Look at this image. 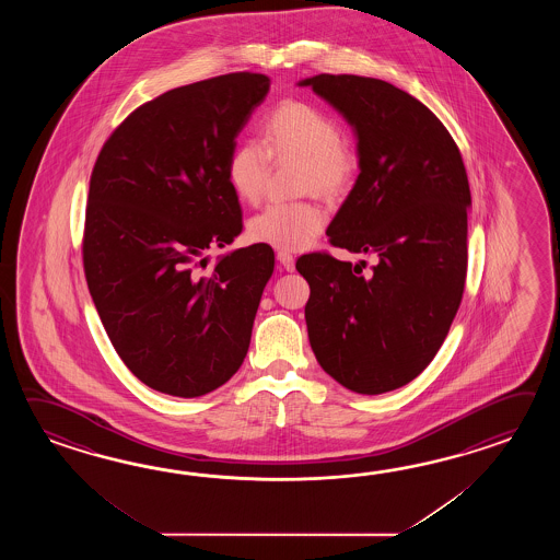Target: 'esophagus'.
Returning a JSON list of instances; mask_svg holds the SVG:
<instances>
[{"instance_id":"34e87169","label":"esophagus","mask_w":560,"mask_h":560,"mask_svg":"<svg viewBox=\"0 0 560 560\" xmlns=\"http://www.w3.org/2000/svg\"><path fill=\"white\" fill-rule=\"evenodd\" d=\"M278 262L282 264L284 266V270H288V272H292L294 270V266H296V260H294V256L290 254V252H278Z\"/></svg>"}]
</instances>
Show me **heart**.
I'll list each match as a JSON object with an SVG mask.
<instances>
[{"instance_id":"obj_1","label":"heart","mask_w":560,"mask_h":560,"mask_svg":"<svg viewBox=\"0 0 560 560\" xmlns=\"http://www.w3.org/2000/svg\"><path fill=\"white\" fill-rule=\"evenodd\" d=\"M270 158L302 160V190L334 198L350 186L354 155L336 119L312 104L288 100L264 121L262 143L240 142L228 155L226 178L240 202L256 203L262 196ZM326 214L314 202H275L254 215L248 234L276 250L308 248L320 236Z\"/></svg>"}]
</instances>
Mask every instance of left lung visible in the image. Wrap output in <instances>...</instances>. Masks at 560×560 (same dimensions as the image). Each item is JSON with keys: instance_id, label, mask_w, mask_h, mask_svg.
<instances>
[{"instance_id": "1", "label": "left lung", "mask_w": 560, "mask_h": 560, "mask_svg": "<svg viewBox=\"0 0 560 560\" xmlns=\"http://www.w3.org/2000/svg\"><path fill=\"white\" fill-rule=\"evenodd\" d=\"M310 85L358 140L354 188L330 244L376 254L369 278L326 252L302 256L310 346L358 394L415 381L436 357L465 292L470 188L453 136L429 107L376 78L320 73Z\"/></svg>"}]
</instances>
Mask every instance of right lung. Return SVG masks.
Segmentation results:
<instances>
[{
	"mask_svg": "<svg viewBox=\"0 0 560 560\" xmlns=\"http://www.w3.org/2000/svg\"><path fill=\"white\" fill-rule=\"evenodd\" d=\"M270 90L264 73H226L131 112L95 160L84 272L100 320L136 378L196 398L238 372L275 252L218 258L242 232L228 155Z\"/></svg>",
	"mask_w": 560,
	"mask_h": 560,
	"instance_id": "add662e5",
	"label": "right lung"
}]
</instances>
